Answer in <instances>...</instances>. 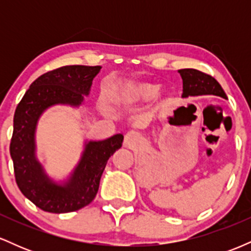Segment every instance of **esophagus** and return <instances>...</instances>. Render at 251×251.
<instances>
[{"label": "esophagus", "instance_id": "1", "mask_svg": "<svg viewBox=\"0 0 251 251\" xmlns=\"http://www.w3.org/2000/svg\"><path fill=\"white\" fill-rule=\"evenodd\" d=\"M139 142V135H138L137 132H128L127 134L124 138V145L127 146V148H133V146Z\"/></svg>", "mask_w": 251, "mask_h": 251}]
</instances>
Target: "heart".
<instances>
[{"instance_id": "obj_1", "label": "heart", "mask_w": 251, "mask_h": 251, "mask_svg": "<svg viewBox=\"0 0 251 251\" xmlns=\"http://www.w3.org/2000/svg\"><path fill=\"white\" fill-rule=\"evenodd\" d=\"M158 92V86L150 82H134L128 81L123 83L119 88L118 99L120 101H131V102H142L148 101L152 97L155 96ZM102 107L106 106L102 103Z\"/></svg>"}]
</instances>
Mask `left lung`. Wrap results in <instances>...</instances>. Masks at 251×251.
<instances>
[{
  "label": "left lung",
  "instance_id": "1",
  "mask_svg": "<svg viewBox=\"0 0 251 251\" xmlns=\"http://www.w3.org/2000/svg\"><path fill=\"white\" fill-rule=\"evenodd\" d=\"M178 72L183 80V96H181L183 98L212 94V96L226 99V93L220 83L209 74L194 70V68H184Z\"/></svg>",
  "mask_w": 251,
  "mask_h": 251
}]
</instances>
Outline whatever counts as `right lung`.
<instances>
[{"label": "right lung", "mask_w": 251, "mask_h": 251, "mask_svg": "<svg viewBox=\"0 0 251 251\" xmlns=\"http://www.w3.org/2000/svg\"><path fill=\"white\" fill-rule=\"evenodd\" d=\"M100 66H63L42 74L30 85L14 114L10 155L16 184L25 197L43 211L72 212L88 205L97 196L107 160L122 148L123 134L99 142H86L81 159L62 184L48 177L35 155L39 118L53 105L77 107L88 96Z\"/></svg>", "instance_id": "obj_1"}]
</instances>
